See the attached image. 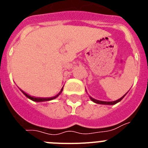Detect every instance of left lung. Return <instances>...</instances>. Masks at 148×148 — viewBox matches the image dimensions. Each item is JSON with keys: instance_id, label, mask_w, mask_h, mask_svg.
Listing matches in <instances>:
<instances>
[{"instance_id": "left-lung-1", "label": "left lung", "mask_w": 148, "mask_h": 148, "mask_svg": "<svg viewBox=\"0 0 148 148\" xmlns=\"http://www.w3.org/2000/svg\"><path fill=\"white\" fill-rule=\"evenodd\" d=\"M126 95V94H125ZM125 95H123L122 97L120 98L119 99H118V100L115 101H99V100H96V99H92V97H90V99L93 101V102L96 103V104H110V105H112V104H116V103L119 102L120 101H121V99H123V98L125 97Z\"/></svg>"}]
</instances>
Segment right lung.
Wrapping results in <instances>:
<instances>
[{"instance_id":"right-lung-1","label":"right lung","mask_w":148,"mask_h":148,"mask_svg":"<svg viewBox=\"0 0 148 148\" xmlns=\"http://www.w3.org/2000/svg\"><path fill=\"white\" fill-rule=\"evenodd\" d=\"M63 90V88L61 89V92H59V93L58 94V95H55V96H53V97H51V98H37V97H34V96H30L29 95H28L27 93H26L25 92H23V90H21L22 92H23L24 95L27 96V98H29V99H31V100L34 101H50V100H53V99H55L56 98H57L59 95V94H61V92H62Z\"/></svg>"}]
</instances>
